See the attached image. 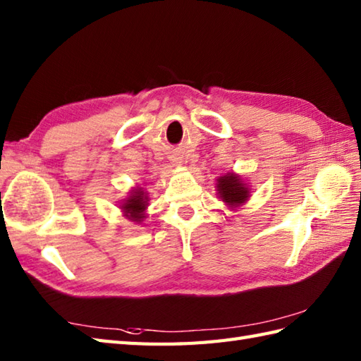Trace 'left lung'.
<instances>
[{
    "mask_svg": "<svg viewBox=\"0 0 361 361\" xmlns=\"http://www.w3.org/2000/svg\"><path fill=\"white\" fill-rule=\"evenodd\" d=\"M218 193L222 201L231 207L243 204L248 197V190L245 188L241 178L231 173H227L218 179Z\"/></svg>",
    "mask_w": 361,
    "mask_h": 361,
    "instance_id": "8db88e82",
    "label": "left lung"
}]
</instances>
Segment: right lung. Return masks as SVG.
Segmentation results:
<instances>
[{
	"instance_id": "obj_1",
	"label": "right lung",
	"mask_w": 361,
	"mask_h": 361,
	"mask_svg": "<svg viewBox=\"0 0 361 361\" xmlns=\"http://www.w3.org/2000/svg\"><path fill=\"white\" fill-rule=\"evenodd\" d=\"M147 204H148V197L145 195V191L142 188H135L133 190L131 196L126 199V202L122 205V208L126 213V216H130L131 221L140 222L143 218H145L143 212H145Z\"/></svg>"
}]
</instances>
